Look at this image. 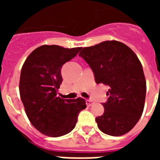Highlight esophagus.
Returning <instances> with one entry per match:
<instances>
[{
    "mask_svg": "<svg viewBox=\"0 0 160 160\" xmlns=\"http://www.w3.org/2000/svg\"><path fill=\"white\" fill-rule=\"evenodd\" d=\"M86 102H87V107H90V106H92L93 104H94V102L90 99H87L86 100Z\"/></svg>",
    "mask_w": 160,
    "mask_h": 160,
    "instance_id": "34e87169",
    "label": "esophagus"
}]
</instances>
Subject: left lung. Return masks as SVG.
<instances>
[{"label":"left lung","mask_w":160,"mask_h":160,"mask_svg":"<svg viewBox=\"0 0 160 160\" xmlns=\"http://www.w3.org/2000/svg\"><path fill=\"white\" fill-rule=\"evenodd\" d=\"M79 56L89 65L96 83L110 89L104 113L95 118L102 132L112 136L131 131L143 111L147 85L141 62L132 49L118 41L83 48Z\"/></svg>","instance_id":"obj_1"}]
</instances>
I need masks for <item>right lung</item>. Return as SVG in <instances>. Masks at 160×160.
Here are the masks:
<instances>
[{
  "instance_id": "1",
  "label": "right lung",
  "mask_w": 160,
  "mask_h": 160,
  "mask_svg": "<svg viewBox=\"0 0 160 160\" xmlns=\"http://www.w3.org/2000/svg\"><path fill=\"white\" fill-rule=\"evenodd\" d=\"M81 49L44 45L35 49L22 66L21 99L32 125L43 135L59 137L70 133L79 112L87 107L84 98L62 99L57 95L62 82L61 69Z\"/></svg>"
}]
</instances>
